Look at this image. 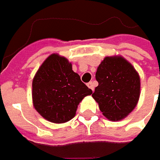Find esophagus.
<instances>
[{"mask_svg":"<svg viewBox=\"0 0 160 160\" xmlns=\"http://www.w3.org/2000/svg\"><path fill=\"white\" fill-rule=\"evenodd\" d=\"M87 86L89 87L90 89H92V92L94 91V83L93 82H89V83H87Z\"/></svg>","mask_w":160,"mask_h":160,"instance_id":"1","label":"esophagus"}]
</instances>
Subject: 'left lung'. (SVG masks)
<instances>
[{
  "mask_svg": "<svg viewBox=\"0 0 160 160\" xmlns=\"http://www.w3.org/2000/svg\"><path fill=\"white\" fill-rule=\"evenodd\" d=\"M99 83L92 97L108 119H123L135 108L140 96V77L122 57H106L97 68Z\"/></svg>",
  "mask_w": 160,
  "mask_h": 160,
  "instance_id": "8db88e82",
  "label": "left lung"
}]
</instances>
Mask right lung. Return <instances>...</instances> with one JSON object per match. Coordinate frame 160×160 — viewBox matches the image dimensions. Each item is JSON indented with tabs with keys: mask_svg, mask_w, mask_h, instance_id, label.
Wrapping results in <instances>:
<instances>
[{
	"mask_svg": "<svg viewBox=\"0 0 160 160\" xmlns=\"http://www.w3.org/2000/svg\"><path fill=\"white\" fill-rule=\"evenodd\" d=\"M92 93L79 75L72 70L71 63L57 54L46 58L33 80L34 108L52 123L72 119L79 102Z\"/></svg>",
	"mask_w": 160,
	"mask_h": 160,
	"instance_id": "obj_1",
	"label": "right lung"
}]
</instances>
